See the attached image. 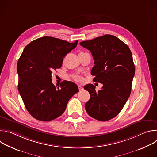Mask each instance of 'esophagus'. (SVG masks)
<instances>
[{"label":"esophagus","instance_id":"1","mask_svg":"<svg viewBox=\"0 0 157 157\" xmlns=\"http://www.w3.org/2000/svg\"><path fill=\"white\" fill-rule=\"evenodd\" d=\"M78 88H79V91L83 90V87H82L81 85H79V86H78Z\"/></svg>","mask_w":157,"mask_h":157}]
</instances>
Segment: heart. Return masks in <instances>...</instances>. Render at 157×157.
<instances>
[{"mask_svg": "<svg viewBox=\"0 0 157 157\" xmlns=\"http://www.w3.org/2000/svg\"><path fill=\"white\" fill-rule=\"evenodd\" d=\"M74 77H75V78L76 80H78V81H81V80H82V78H81L80 76H74Z\"/></svg>", "mask_w": 157, "mask_h": 157, "instance_id": "1", "label": "heart"}]
</instances>
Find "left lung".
Here are the masks:
<instances>
[{
  "instance_id": "8db88e82",
  "label": "left lung",
  "mask_w": 157,
  "mask_h": 157,
  "mask_svg": "<svg viewBox=\"0 0 157 157\" xmlns=\"http://www.w3.org/2000/svg\"><path fill=\"white\" fill-rule=\"evenodd\" d=\"M80 45L91 52L95 64L91 70V75L96 76L93 80L103 84L97 92L91 84L84 87L90 94L86 110L96 120L109 121L119 114L131 93L135 75L131 51L125 43L111 35L82 41Z\"/></svg>"
}]
</instances>
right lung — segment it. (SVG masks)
Returning a JSON list of instances; mask_svg holds the SVG:
<instances>
[{
  "label": "right lung",
  "instance_id": "add662e5",
  "mask_svg": "<svg viewBox=\"0 0 157 157\" xmlns=\"http://www.w3.org/2000/svg\"><path fill=\"white\" fill-rule=\"evenodd\" d=\"M74 43L52 36L30 42L17 63L18 89L29 113L36 119L52 121L64 112L70 98L79 91L73 82L64 81L56 87L52 83V72L60 68L63 58L73 50Z\"/></svg>",
  "mask_w": 157,
  "mask_h": 157
}]
</instances>
